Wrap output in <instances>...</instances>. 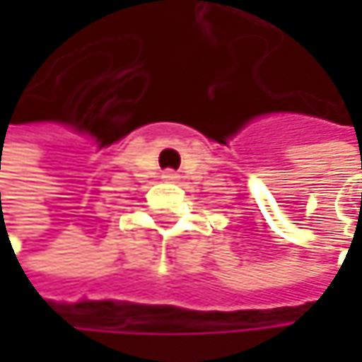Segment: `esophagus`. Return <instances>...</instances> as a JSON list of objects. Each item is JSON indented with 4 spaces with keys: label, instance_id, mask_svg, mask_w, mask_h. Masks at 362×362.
Listing matches in <instances>:
<instances>
[{
    "label": "esophagus",
    "instance_id": "obj_1",
    "mask_svg": "<svg viewBox=\"0 0 362 362\" xmlns=\"http://www.w3.org/2000/svg\"><path fill=\"white\" fill-rule=\"evenodd\" d=\"M163 178H165V180H176V178H178V174L170 170V172H165V174H163Z\"/></svg>",
    "mask_w": 362,
    "mask_h": 362
}]
</instances>
